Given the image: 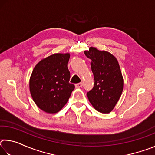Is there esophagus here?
Segmentation results:
<instances>
[{"label":"esophagus","mask_w":155,"mask_h":155,"mask_svg":"<svg viewBox=\"0 0 155 155\" xmlns=\"http://www.w3.org/2000/svg\"><path fill=\"white\" fill-rule=\"evenodd\" d=\"M83 86V83H77L75 85V87H81Z\"/></svg>","instance_id":"1"}]
</instances>
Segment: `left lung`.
<instances>
[{"instance_id": "left-lung-1", "label": "left lung", "mask_w": 155, "mask_h": 155, "mask_svg": "<svg viewBox=\"0 0 155 155\" xmlns=\"http://www.w3.org/2000/svg\"><path fill=\"white\" fill-rule=\"evenodd\" d=\"M84 53L91 60L94 86L87 93L89 101L96 111L109 114L122 95L124 80L119 63L114 55L105 51L90 47Z\"/></svg>"}]
</instances>
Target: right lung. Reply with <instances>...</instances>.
I'll use <instances>...</instances> for the list:
<instances>
[{
	"label": "right lung",
	"instance_id": "1",
	"mask_svg": "<svg viewBox=\"0 0 155 155\" xmlns=\"http://www.w3.org/2000/svg\"><path fill=\"white\" fill-rule=\"evenodd\" d=\"M70 53H55L44 58L33 68L29 90L34 103L43 111L56 114L67 103L74 85L69 83Z\"/></svg>",
	"mask_w": 155,
	"mask_h": 155
}]
</instances>
